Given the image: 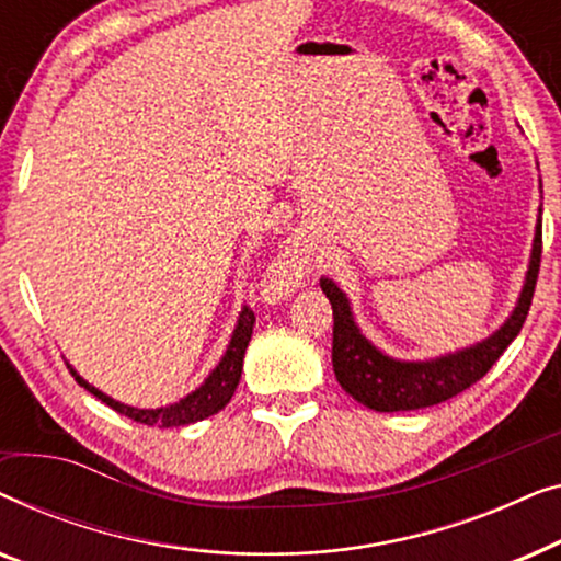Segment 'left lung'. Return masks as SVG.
I'll use <instances>...</instances> for the list:
<instances>
[{
  "instance_id": "8db88e82",
  "label": "left lung",
  "mask_w": 561,
  "mask_h": 561,
  "mask_svg": "<svg viewBox=\"0 0 561 561\" xmlns=\"http://www.w3.org/2000/svg\"><path fill=\"white\" fill-rule=\"evenodd\" d=\"M539 265L541 209L539 221H536L534 248L531 260H528L524 288H520L516 309L505 319V324L490 334L488 340L472 344V347L449 352V355L434 359H416V363L393 359L375 347L355 324L347 294L332 278H321V290L327 294L334 313L332 365L336 380L357 403L382 413L416 411L449 401V398L474 386L495 365V359L503 355L505 347L518 336L528 317V309H531Z\"/></svg>"
}]
</instances>
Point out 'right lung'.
Listing matches in <instances>:
<instances>
[{
	"mask_svg": "<svg viewBox=\"0 0 561 561\" xmlns=\"http://www.w3.org/2000/svg\"><path fill=\"white\" fill-rule=\"evenodd\" d=\"M252 327H255V313L244 306V309L240 311V319H237V327L232 332V340H229L225 357H221L219 365L209 373V378H206L196 390H191L186 398H181L179 403L160 405V409H135V405H125V403L114 401V398L102 393L99 388L89 386V382L83 380L71 365H68V370H71V375L81 388H87L89 393H94L99 398V401L106 403L117 413H122V416L137 421V424L163 426V428L186 426V424H194V421H202L206 416L219 413L229 403V398L234 396L237 382H240V375H242L244 350H248L250 336H252Z\"/></svg>",
	"mask_w": 561,
	"mask_h": 561,
	"instance_id": "right-lung-1",
	"label": "right lung"
}]
</instances>
